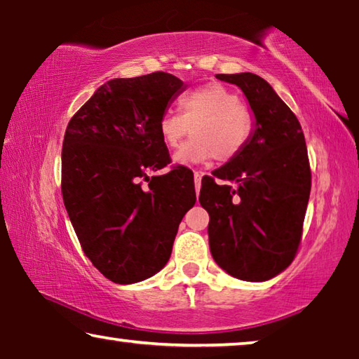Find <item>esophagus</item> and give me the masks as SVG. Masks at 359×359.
Segmentation results:
<instances>
[{
    "label": "esophagus",
    "mask_w": 359,
    "mask_h": 359,
    "mask_svg": "<svg viewBox=\"0 0 359 359\" xmlns=\"http://www.w3.org/2000/svg\"><path fill=\"white\" fill-rule=\"evenodd\" d=\"M194 187H196V193H199V190H201V179H203V172H198L194 171Z\"/></svg>",
    "instance_id": "34e87169"
}]
</instances>
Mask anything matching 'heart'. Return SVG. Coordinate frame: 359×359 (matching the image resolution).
Instances as JSON below:
<instances>
[{
  "label": "heart",
  "instance_id": "heart-1",
  "mask_svg": "<svg viewBox=\"0 0 359 359\" xmlns=\"http://www.w3.org/2000/svg\"><path fill=\"white\" fill-rule=\"evenodd\" d=\"M180 114L166 112L158 130L168 149L179 147L191 128L193 139L174 155L175 165H201L212 158L229 161L250 137L252 114L241 98L218 83H210L179 100Z\"/></svg>",
  "mask_w": 359,
  "mask_h": 359
}]
</instances>
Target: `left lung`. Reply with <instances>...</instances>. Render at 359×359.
Masks as SVG:
<instances>
[{
  "label": "left lung",
  "mask_w": 359,
  "mask_h": 359,
  "mask_svg": "<svg viewBox=\"0 0 359 359\" xmlns=\"http://www.w3.org/2000/svg\"><path fill=\"white\" fill-rule=\"evenodd\" d=\"M244 92L255 115L238 156L201 182L215 263L239 280L264 282L291 264L311 196V166L299 120L263 77L217 74Z\"/></svg>",
  "instance_id": "left-lung-1"
}]
</instances>
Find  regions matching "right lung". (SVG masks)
<instances>
[{"label": "right lung", "mask_w": 359, "mask_h": 359, "mask_svg": "<svg viewBox=\"0 0 359 359\" xmlns=\"http://www.w3.org/2000/svg\"><path fill=\"white\" fill-rule=\"evenodd\" d=\"M187 85L168 72L112 79L69 120L62 150L65 208L83 253L114 283L130 285L166 266L182 218L196 203L158 123ZM147 178L145 191L138 182Z\"/></svg>", "instance_id": "1"}]
</instances>
